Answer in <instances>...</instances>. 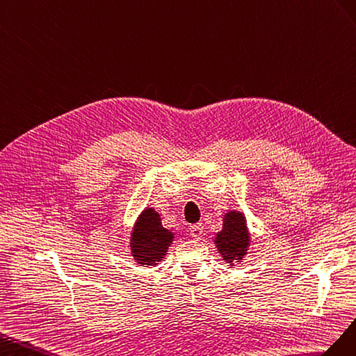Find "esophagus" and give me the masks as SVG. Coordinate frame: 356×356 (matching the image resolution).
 <instances>
[{"label":"esophagus","mask_w":356,"mask_h":356,"mask_svg":"<svg viewBox=\"0 0 356 356\" xmlns=\"http://www.w3.org/2000/svg\"><path fill=\"white\" fill-rule=\"evenodd\" d=\"M202 225L201 223H194V225H191V228H189V232H191V236L194 237V238H201V236H202Z\"/></svg>","instance_id":"1"}]
</instances>
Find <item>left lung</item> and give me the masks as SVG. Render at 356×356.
<instances>
[{
    "label": "left lung",
    "instance_id": "8db88e82",
    "mask_svg": "<svg viewBox=\"0 0 356 356\" xmlns=\"http://www.w3.org/2000/svg\"><path fill=\"white\" fill-rule=\"evenodd\" d=\"M216 246L227 262L240 261L246 255L249 234L241 213L229 211L223 219V228L216 236Z\"/></svg>",
    "mask_w": 356,
    "mask_h": 356
}]
</instances>
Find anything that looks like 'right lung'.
I'll use <instances>...</instances> for the list:
<instances>
[{
	"instance_id": "add662e5",
	"label": "right lung",
	"mask_w": 356,
	"mask_h": 356,
	"mask_svg": "<svg viewBox=\"0 0 356 356\" xmlns=\"http://www.w3.org/2000/svg\"><path fill=\"white\" fill-rule=\"evenodd\" d=\"M172 237L175 234L162 228L158 213L154 211V209H147L141 213L137 220L133 237H131V252L137 262L150 266V264L162 261Z\"/></svg>"
}]
</instances>
